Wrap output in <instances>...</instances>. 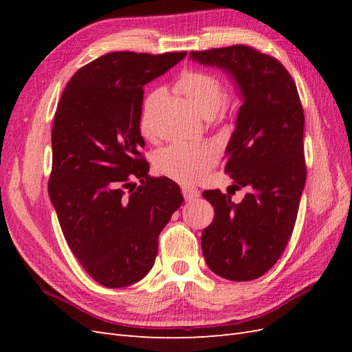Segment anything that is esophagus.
<instances>
[{
    "label": "esophagus",
    "instance_id": "esophagus-1",
    "mask_svg": "<svg viewBox=\"0 0 352 352\" xmlns=\"http://www.w3.org/2000/svg\"><path fill=\"white\" fill-rule=\"evenodd\" d=\"M182 194H184V198L186 201H192L195 198L199 197V190L194 186H184L182 188Z\"/></svg>",
    "mask_w": 352,
    "mask_h": 352
}]
</instances>
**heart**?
<instances>
[{"label": "heart", "instance_id": "heart-1", "mask_svg": "<svg viewBox=\"0 0 352 352\" xmlns=\"http://www.w3.org/2000/svg\"><path fill=\"white\" fill-rule=\"evenodd\" d=\"M176 89L206 119L217 114L226 101V92L221 82L207 72L185 70L176 82ZM163 94L162 88H157L144 100L141 114L144 135L153 133V116ZM214 163L216 153L206 144L175 142L162 148L154 157V166L160 175L185 185L198 182Z\"/></svg>", "mask_w": 352, "mask_h": 352}]
</instances>
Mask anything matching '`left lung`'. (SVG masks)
<instances>
[{
  "instance_id": "left-lung-1",
  "label": "left lung",
  "mask_w": 352,
  "mask_h": 352,
  "mask_svg": "<svg viewBox=\"0 0 352 352\" xmlns=\"http://www.w3.org/2000/svg\"><path fill=\"white\" fill-rule=\"evenodd\" d=\"M199 65L219 67L236 82L242 105L226 148L225 173L235 204L220 189L204 190L214 219L201 248L211 272L228 280H254L285 251L305 185L304 110L296 85L279 60L247 45L190 51Z\"/></svg>"
}]
</instances>
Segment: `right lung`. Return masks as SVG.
Here are the masks:
<instances>
[{
  "instance_id": "1",
  "label": "right lung",
  "mask_w": 352,
  "mask_h": 352,
  "mask_svg": "<svg viewBox=\"0 0 352 352\" xmlns=\"http://www.w3.org/2000/svg\"><path fill=\"white\" fill-rule=\"evenodd\" d=\"M185 56L109 52L74 73L60 98L48 192L74 257L102 286L145 278L184 202L172 179L148 175L140 124L144 85Z\"/></svg>"
}]
</instances>
